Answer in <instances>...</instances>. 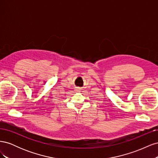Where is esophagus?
Segmentation results:
<instances>
[{
  "label": "esophagus",
  "instance_id": "34e87169",
  "mask_svg": "<svg viewBox=\"0 0 158 158\" xmlns=\"http://www.w3.org/2000/svg\"><path fill=\"white\" fill-rule=\"evenodd\" d=\"M78 90H81V89L80 88H78Z\"/></svg>",
  "mask_w": 158,
  "mask_h": 158
}]
</instances>
